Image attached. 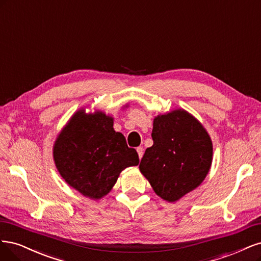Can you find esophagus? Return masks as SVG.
Wrapping results in <instances>:
<instances>
[{"mask_svg": "<svg viewBox=\"0 0 261 261\" xmlns=\"http://www.w3.org/2000/svg\"><path fill=\"white\" fill-rule=\"evenodd\" d=\"M137 152H138V154H139V158L141 159L142 156H143V153H144V149H143V147H138V148H137Z\"/></svg>", "mask_w": 261, "mask_h": 261, "instance_id": "34e87169", "label": "esophagus"}]
</instances>
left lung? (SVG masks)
<instances>
[{
	"label": "left lung",
	"mask_w": 261,
	"mask_h": 261,
	"mask_svg": "<svg viewBox=\"0 0 261 261\" xmlns=\"http://www.w3.org/2000/svg\"><path fill=\"white\" fill-rule=\"evenodd\" d=\"M154 144L146 148L140 171L163 199L176 201L204 181L213 162V142L205 128L184 109L158 115Z\"/></svg>",
	"instance_id": "1"
}]
</instances>
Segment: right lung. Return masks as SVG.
Listing matches in <instances>:
<instances>
[{"label": "right lung", "instance_id": "obj_1", "mask_svg": "<svg viewBox=\"0 0 261 261\" xmlns=\"http://www.w3.org/2000/svg\"><path fill=\"white\" fill-rule=\"evenodd\" d=\"M114 119L103 112L80 109L58 134L54 162L62 178L82 195L99 199L113 189L120 172L139 165V155L113 128Z\"/></svg>", "mask_w": 261, "mask_h": 261}]
</instances>
